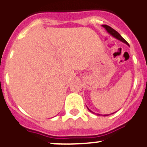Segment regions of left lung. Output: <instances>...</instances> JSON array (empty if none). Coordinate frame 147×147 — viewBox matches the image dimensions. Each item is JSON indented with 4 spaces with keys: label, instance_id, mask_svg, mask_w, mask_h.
I'll return each mask as SVG.
<instances>
[{
    "label": "left lung",
    "instance_id": "1",
    "mask_svg": "<svg viewBox=\"0 0 147 147\" xmlns=\"http://www.w3.org/2000/svg\"><path fill=\"white\" fill-rule=\"evenodd\" d=\"M103 27L105 28L106 30H107V31H108L109 33L111 35V36H113L114 37H115L116 38L119 39V40H120L121 41H122V42H123V43H126L127 45H129V43H127V41H126V40H125L124 38H123L121 36V35H120L119 33L117 31V30H114V28H112L110 27V26H107V25H103ZM88 110H89V109H88ZM89 111H91V110H89ZM91 112H92V111H91Z\"/></svg>",
    "mask_w": 147,
    "mask_h": 147
}]
</instances>
